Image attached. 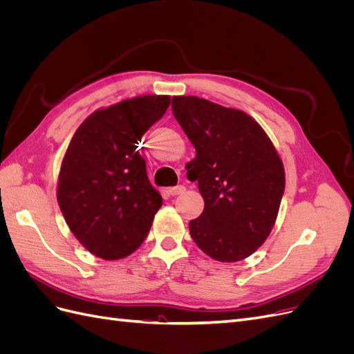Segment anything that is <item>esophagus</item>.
Returning <instances> with one entry per match:
<instances>
[{
	"mask_svg": "<svg viewBox=\"0 0 354 354\" xmlns=\"http://www.w3.org/2000/svg\"><path fill=\"white\" fill-rule=\"evenodd\" d=\"M185 190H186V187H185L183 185H178V186H174V187H169V189H168V194H169L171 196H177V195H180V194H183Z\"/></svg>",
	"mask_w": 354,
	"mask_h": 354,
	"instance_id": "esophagus-1",
	"label": "esophagus"
}]
</instances>
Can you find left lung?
<instances>
[{
  "mask_svg": "<svg viewBox=\"0 0 354 354\" xmlns=\"http://www.w3.org/2000/svg\"><path fill=\"white\" fill-rule=\"evenodd\" d=\"M174 118L196 149L187 177L205 207L190 236L211 259L250 257L269 236L285 190V171L270 138L250 115L195 95L173 97Z\"/></svg>",
  "mask_w": 354,
  "mask_h": 354,
  "instance_id": "obj_1",
  "label": "left lung"
}]
</instances>
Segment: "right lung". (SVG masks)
<instances>
[{
	"label": "right lung",
	"instance_id": "right-lung-1",
	"mask_svg": "<svg viewBox=\"0 0 354 354\" xmlns=\"http://www.w3.org/2000/svg\"><path fill=\"white\" fill-rule=\"evenodd\" d=\"M169 106L143 95L94 112L63 158L57 201L71 232L104 260L133 254L146 239L162 198L149 183L138 142Z\"/></svg>",
	"mask_w": 354,
	"mask_h": 354
}]
</instances>
